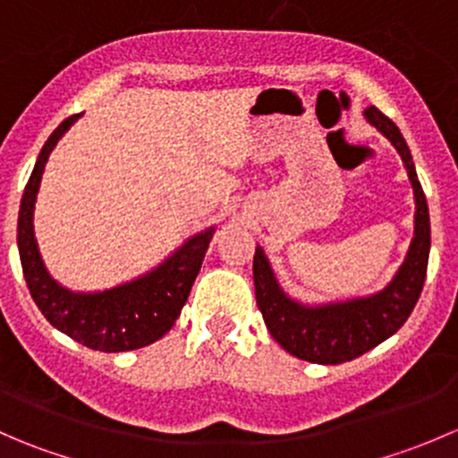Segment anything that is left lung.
I'll list each match as a JSON object with an SVG mask.
<instances>
[{"instance_id": "obj_1", "label": "left lung", "mask_w": 458, "mask_h": 458, "mask_svg": "<svg viewBox=\"0 0 458 458\" xmlns=\"http://www.w3.org/2000/svg\"><path fill=\"white\" fill-rule=\"evenodd\" d=\"M363 114L396 148L414 191V237L394 279L370 297L306 306L281 290L263 248L257 246L252 261L257 306L272 339L285 352L321 366L352 361L390 339L417 306L428 272L429 212L408 143L396 123L378 108L370 106Z\"/></svg>"}]
</instances>
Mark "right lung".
Here are the masks:
<instances>
[{"label": "right lung", "instance_id": "obj_1", "mask_svg": "<svg viewBox=\"0 0 458 458\" xmlns=\"http://www.w3.org/2000/svg\"><path fill=\"white\" fill-rule=\"evenodd\" d=\"M80 117L81 114H72L55 128L53 135L41 148L29 183H26L20 206V221H17L21 270H24L32 301L37 303L41 315L48 318L50 326L90 350L128 352V350L155 344L174 326L177 317L182 315L183 303L188 301L192 284L199 275L201 261L210 246L215 228L192 234L164 263L128 284L99 290V293H75L57 284L46 270L44 259L37 248L32 216H35V201L46 161L57 141Z\"/></svg>", "mask_w": 458, "mask_h": 458}]
</instances>
